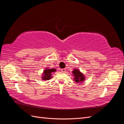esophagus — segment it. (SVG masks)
I'll return each instance as SVG.
<instances>
[{"instance_id":"obj_1","label":"esophagus","mask_w":124,"mask_h":124,"mask_svg":"<svg viewBox=\"0 0 124 124\" xmlns=\"http://www.w3.org/2000/svg\"><path fill=\"white\" fill-rule=\"evenodd\" d=\"M61 71H62V72H65V71H66V69H61Z\"/></svg>"}]
</instances>
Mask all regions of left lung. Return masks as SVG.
Segmentation results:
<instances>
[{
  "mask_svg": "<svg viewBox=\"0 0 124 124\" xmlns=\"http://www.w3.org/2000/svg\"><path fill=\"white\" fill-rule=\"evenodd\" d=\"M73 73V75L74 76V81L77 83H78V82L84 81L85 79V78L83 76V74L80 72V71L76 69L74 70V71L72 72ZM81 83V82H80Z\"/></svg>",
  "mask_w": 124,
  "mask_h": 124,
  "instance_id": "1",
  "label": "left lung"
}]
</instances>
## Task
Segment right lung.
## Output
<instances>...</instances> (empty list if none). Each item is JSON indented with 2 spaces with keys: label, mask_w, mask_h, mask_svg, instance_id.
Masks as SVG:
<instances>
[{
  "label": "right lung",
  "mask_w": 124,
  "mask_h": 124,
  "mask_svg": "<svg viewBox=\"0 0 124 124\" xmlns=\"http://www.w3.org/2000/svg\"><path fill=\"white\" fill-rule=\"evenodd\" d=\"M56 70L54 68L49 69H46L44 71V75H43V80H50L51 78H52V73L55 72Z\"/></svg>",
  "instance_id": "1"
}]
</instances>
